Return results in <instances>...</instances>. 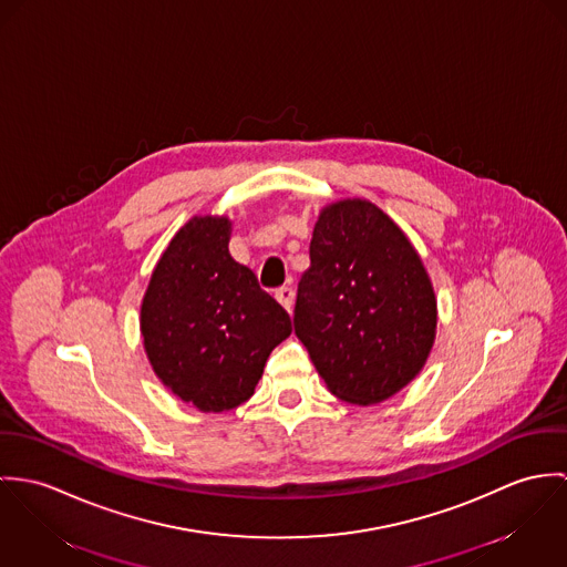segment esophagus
Returning a JSON list of instances; mask_svg holds the SVG:
<instances>
[{"label": "esophagus", "instance_id": "1", "mask_svg": "<svg viewBox=\"0 0 567 567\" xmlns=\"http://www.w3.org/2000/svg\"><path fill=\"white\" fill-rule=\"evenodd\" d=\"M293 298H296V293H293V289L291 287H280L278 291H276V300L291 313V309H293Z\"/></svg>", "mask_w": 567, "mask_h": 567}]
</instances>
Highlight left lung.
Here are the masks:
<instances>
[{"mask_svg": "<svg viewBox=\"0 0 567 567\" xmlns=\"http://www.w3.org/2000/svg\"><path fill=\"white\" fill-rule=\"evenodd\" d=\"M293 326L326 386L378 404L417 377L431 354L437 300L420 254L368 199L321 208Z\"/></svg>", "mask_w": 567, "mask_h": 567, "instance_id": "left-lung-1", "label": "left lung"}]
</instances>
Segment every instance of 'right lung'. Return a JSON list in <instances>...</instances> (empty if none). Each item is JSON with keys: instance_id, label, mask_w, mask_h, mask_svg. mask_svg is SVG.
<instances>
[{"instance_id": "1", "label": "right lung", "mask_w": 567, "mask_h": 567, "mask_svg": "<svg viewBox=\"0 0 567 567\" xmlns=\"http://www.w3.org/2000/svg\"><path fill=\"white\" fill-rule=\"evenodd\" d=\"M228 217H193L158 258L141 305L156 377L204 413L250 400L271 350L291 334L287 311L228 252Z\"/></svg>"}]
</instances>
